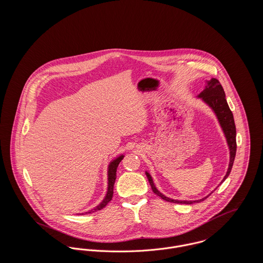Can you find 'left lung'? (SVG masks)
<instances>
[{
  "instance_id": "obj_1",
  "label": "left lung",
  "mask_w": 263,
  "mask_h": 263,
  "mask_svg": "<svg viewBox=\"0 0 263 263\" xmlns=\"http://www.w3.org/2000/svg\"><path fill=\"white\" fill-rule=\"evenodd\" d=\"M205 87L204 89L197 95V98L201 99L216 114L218 121L224 132L226 140H227V144L230 150V162H229V167L227 170L225 177L223 178L222 182L223 183L227 179V177L229 176L232 167H233V163L235 160V156H236V149H237V144H236V126H235V121H234V116L233 113L230 110V107L227 103L226 100L225 91L222 87V85L220 84V82L215 79L212 78L211 80H206L205 81ZM146 175L148 177V180L150 182L151 187L155 194H157L158 196H160L162 199L169 201V202H174V203H184V204H191L194 202H199L204 200L208 196L211 195V193L209 195H206L205 197L201 198V199H197V200H177V199H172L168 196H165L163 193H161L157 187L154 184L153 178L151 176L150 173L148 171H146Z\"/></svg>"
}]
</instances>
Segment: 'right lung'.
Here are the masks:
<instances>
[{
	"label": "right lung",
	"mask_w": 263,
	"mask_h": 263,
	"mask_svg": "<svg viewBox=\"0 0 263 263\" xmlns=\"http://www.w3.org/2000/svg\"><path fill=\"white\" fill-rule=\"evenodd\" d=\"M124 155H119L118 157H116L115 159H113L112 161L109 163L108 165V170H107V176H108V186H107V192H106V195L104 197V199L96 206L94 208L93 210H90L88 212H86L85 214H91V213H94V212H97V211H100L102 210L103 208L106 206V204L112 199L113 196V186H114V182H115V179H116V169L118 167V164L120 163V161L123 159ZM81 215V214H80ZM83 215V214H82Z\"/></svg>",
	"instance_id": "1"
}]
</instances>
